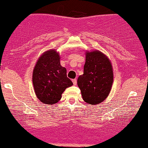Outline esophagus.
I'll use <instances>...</instances> for the list:
<instances>
[{"label": "esophagus", "mask_w": 148, "mask_h": 148, "mask_svg": "<svg viewBox=\"0 0 148 148\" xmlns=\"http://www.w3.org/2000/svg\"><path fill=\"white\" fill-rule=\"evenodd\" d=\"M72 82H73V85H75V86L77 85V79H73Z\"/></svg>", "instance_id": "1"}]
</instances>
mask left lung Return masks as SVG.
<instances>
[{
	"instance_id": "left-lung-1",
	"label": "left lung",
	"mask_w": 148,
	"mask_h": 148,
	"mask_svg": "<svg viewBox=\"0 0 148 148\" xmlns=\"http://www.w3.org/2000/svg\"><path fill=\"white\" fill-rule=\"evenodd\" d=\"M113 83L112 64L109 58L98 50L86 52L84 74L77 85L82 98L88 104H100L110 94Z\"/></svg>"
}]
</instances>
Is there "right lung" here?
Listing matches in <instances>:
<instances>
[{"instance_id": "obj_1", "label": "right lung", "mask_w": 148, "mask_h": 148, "mask_svg": "<svg viewBox=\"0 0 148 148\" xmlns=\"http://www.w3.org/2000/svg\"><path fill=\"white\" fill-rule=\"evenodd\" d=\"M32 82L36 96L43 103L54 104L66 88L73 86L66 69L60 65L59 54L49 50L42 54L34 66Z\"/></svg>"}]
</instances>
